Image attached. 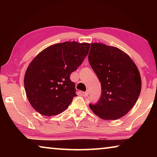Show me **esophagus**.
<instances>
[{"instance_id": "esophagus-1", "label": "esophagus", "mask_w": 157, "mask_h": 157, "mask_svg": "<svg viewBox=\"0 0 157 157\" xmlns=\"http://www.w3.org/2000/svg\"><path fill=\"white\" fill-rule=\"evenodd\" d=\"M83 94L84 95L85 97H87L89 95V91H86V92H84Z\"/></svg>"}]
</instances>
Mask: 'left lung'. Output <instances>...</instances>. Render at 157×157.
<instances>
[{
    "label": "left lung",
    "mask_w": 157,
    "mask_h": 157,
    "mask_svg": "<svg viewBox=\"0 0 157 157\" xmlns=\"http://www.w3.org/2000/svg\"><path fill=\"white\" fill-rule=\"evenodd\" d=\"M89 62L101 83L102 94L89 107L104 120H117L134 107L141 90L136 65L123 50L101 43L91 44Z\"/></svg>",
    "instance_id": "8db88e82"
}]
</instances>
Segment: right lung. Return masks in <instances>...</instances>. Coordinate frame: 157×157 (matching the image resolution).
<instances>
[{"label": "right lung", "instance_id": "add662e5", "mask_svg": "<svg viewBox=\"0 0 157 157\" xmlns=\"http://www.w3.org/2000/svg\"><path fill=\"white\" fill-rule=\"evenodd\" d=\"M90 44L66 41L52 45L34 58L24 77L26 95L34 109L52 116L63 112L76 96L70 75L88 55Z\"/></svg>", "mask_w": 157, "mask_h": 157}]
</instances>
